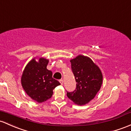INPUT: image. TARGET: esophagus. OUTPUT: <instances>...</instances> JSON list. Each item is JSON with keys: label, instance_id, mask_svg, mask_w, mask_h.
<instances>
[{"label": "esophagus", "instance_id": "34e87169", "mask_svg": "<svg viewBox=\"0 0 131 131\" xmlns=\"http://www.w3.org/2000/svg\"><path fill=\"white\" fill-rule=\"evenodd\" d=\"M59 81H60V83H61V85H63V80H62V79H61V80H59Z\"/></svg>", "mask_w": 131, "mask_h": 131}]
</instances>
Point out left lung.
I'll return each instance as SVG.
<instances>
[{
  "label": "left lung",
  "instance_id": "1",
  "mask_svg": "<svg viewBox=\"0 0 131 131\" xmlns=\"http://www.w3.org/2000/svg\"><path fill=\"white\" fill-rule=\"evenodd\" d=\"M70 62L77 85L73 91H67V95L75 104L84 105L100 91L103 83L102 73L91 59L85 56H78Z\"/></svg>",
  "mask_w": 131,
  "mask_h": 131
}]
</instances>
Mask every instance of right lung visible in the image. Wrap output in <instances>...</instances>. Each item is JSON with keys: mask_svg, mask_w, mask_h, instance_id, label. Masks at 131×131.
<instances>
[{"mask_svg": "<svg viewBox=\"0 0 131 131\" xmlns=\"http://www.w3.org/2000/svg\"><path fill=\"white\" fill-rule=\"evenodd\" d=\"M48 60L43 58L37 61L31 60L26 66L21 78L23 88L32 100L42 103L51 98L53 90L60 83L53 78L52 72L47 70Z\"/></svg>", "mask_w": 131, "mask_h": 131, "instance_id": "right-lung-1", "label": "right lung"}]
</instances>
